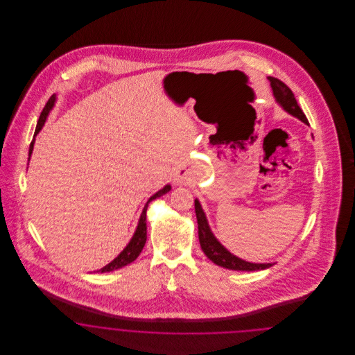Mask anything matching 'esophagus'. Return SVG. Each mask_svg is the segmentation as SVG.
<instances>
[{"label":"esophagus","instance_id":"obj_1","mask_svg":"<svg viewBox=\"0 0 355 355\" xmlns=\"http://www.w3.org/2000/svg\"><path fill=\"white\" fill-rule=\"evenodd\" d=\"M184 180H185V173L178 171V173L175 174V182H177V184H181Z\"/></svg>","mask_w":355,"mask_h":355}]
</instances>
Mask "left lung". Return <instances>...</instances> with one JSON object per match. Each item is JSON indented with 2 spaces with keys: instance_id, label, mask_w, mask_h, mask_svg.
I'll use <instances>...</instances> for the list:
<instances>
[{
  "instance_id": "8db88e82",
  "label": "left lung",
  "mask_w": 355,
  "mask_h": 355,
  "mask_svg": "<svg viewBox=\"0 0 355 355\" xmlns=\"http://www.w3.org/2000/svg\"><path fill=\"white\" fill-rule=\"evenodd\" d=\"M268 80L270 81L272 96H274L277 103L290 116L309 125L307 119H306L304 112L301 110V107L298 106L293 92L287 87L286 85L274 77H268ZM194 207H196V216H197V222H198L200 243H201L203 253L206 254V257L211 262H214L220 268L229 269V270L239 271L265 270L274 265V263H254V262L245 261L234 254L230 253L211 232L210 225L206 218V214L203 211L202 205L197 198L194 200Z\"/></svg>"
}]
</instances>
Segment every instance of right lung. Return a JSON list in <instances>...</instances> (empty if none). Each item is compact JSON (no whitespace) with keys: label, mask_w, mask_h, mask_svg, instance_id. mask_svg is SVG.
Here are the masks:
<instances>
[{"label":"right lung","mask_w":355,"mask_h":355,"mask_svg":"<svg viewBox=\"0 0 355 355\" xmlns=\"http://www.w3.org/2000/svg\"><path fill=\"white\" fill-rule=\"evenodd\" d=\"M55 101H57V96L53 94L51 97V100L45 105V107H44V110H42L41 116H40L37 128H35L33 141H32L31 148H29V161H31V157H32V153H33L35 135H38V133L41 132V129L44 128V125H45V122H46L48 116H49V113H51V110L53 109ZM170 190H171V186L168 184V185L164 186L162 189H159L155 194H153L152 197L148 200V202L145 203V206H144V209H142V213H141V216H139V220H138L137 227H135V234L132 236V239L129 241V243L125 246V249H123L110 263H107L106 266H103L102 269L97 270L98 272H107V271L117 270V269H121V268H123V266L132 263L133 261L137 259V257L141 254L144 246H145V243H146V210H148V206H149V203L154 201L155 198H159L161 196L169 193Z\"/></svg>","instance_id":"add662e5"}]
</instances>
